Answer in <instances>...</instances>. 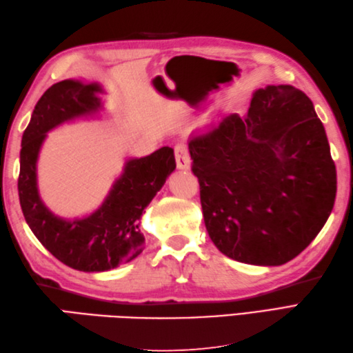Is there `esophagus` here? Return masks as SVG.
I'll list each match as a JSON object with an SVG mask.
<instances>
[{"label":"esophagus","instance_id":"34e87169","mask_svg":"<svg viewBox=\"0 0 353 353\" xmlns=\"http://www.w3.org/2000/svg\"><path fill=\"white\" fill-rule=\"evenodd\" d=\"M174 156H176V163L179 170H190L191 167V156L188 152V147L185 144H179L174 148Z\"/></svg>","mask_w":353,"mask_h":353}]
</instances>
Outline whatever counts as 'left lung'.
I'll list each match as a JSON object with an SVG mask.
<instances>
[{"label":"left lung","instance_id":"1","mask_svg":"<svg viewBox=\"0 0 353 353\" xmlns=\"http://www.w3.org/2000/svg\"><path fill=\"white\" fill-rule=\"evenodd\" d=\"M205 226L223 254L282 265L332 212L336 171L312 101L290 85L253 92L244 117L190 141Z\"/></svg>","mask_w":353,"mask_h":353}]
</instances>
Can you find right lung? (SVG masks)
Masks as SVG:
<instances>
[{
	"label": "right lung",
	"instance_id": "right-lung-1",
	"mask_svg": "<svg viewBox=\"0 0 353 353\" xmlns=\"http://www.w3.org/2000/svg\"><path fill=\"white\" fill-rule=\"evenodd\" d=\"M100 83L63 80L48 88L22 134L18 192L22 214L34 236L52 256L79 272L99 273L134 259L144 250L141 216L176 168L174 152L162 147L130 157L103 203L92 214L66 220L45 206L37 188V159L47 133L77 118L99 115L104 104Z\"/></svg>",
	"mask_w": 353,
	"mask_h": 353
}]
</instances>
